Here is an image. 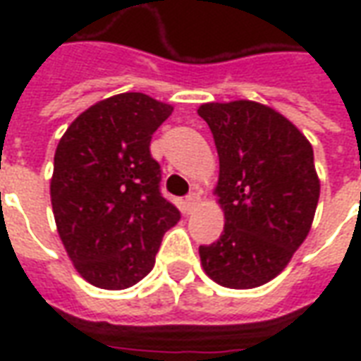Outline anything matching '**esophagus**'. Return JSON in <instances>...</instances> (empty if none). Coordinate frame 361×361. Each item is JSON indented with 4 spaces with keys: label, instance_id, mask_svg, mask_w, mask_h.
I'll list each match as a JSON object with an SVG mask.
<instances>
[{
    "label": "esophagus",
    "instance_id": "34e87169",
    "mask_svg": "<svg viewBox=\"0 0 361 361\" xmlns=\"http://www.w3.org/2000/svg\"><path fill=\"white\" fill-rule=\"evenodd\" d=\"M197 203H199V193H197V191H193V193H189V195L185 197V204H188L189 211H191Z\"/></svg>",
    "mask_w": 361,
    "mask_h": 361
}]
</instances>
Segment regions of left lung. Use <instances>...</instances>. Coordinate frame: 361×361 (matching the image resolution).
Instances as JSON below:
<instances>
[{
	"label": "left lung",
	"mask_w": 361,
	"mask_h": 361,
	"mask_svg": "<svg viewBox=\"0 0 361 361\" xmlns=\"http://www.w3.org/2000/svg\"><path fill=\"white\" fill-rule=\"evenodd\" d=\"M220 160L214 193L224 232L201 245V265L220 286L257 288L284 271L310 234L319 201L313 149L298 127L251 100L203 104Z\"/></svg>",
	"instance_id": "left-lung-1"
}]
</instances>
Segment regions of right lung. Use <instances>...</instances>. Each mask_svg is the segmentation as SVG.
Wrapping results in <instances>:
<instances>
[{
  "mask_svg": "<svg viewBox=\"0 0 361 361\" xmlns=\"http://www.w3.org/2000/svg\"><path fill=\"white\" fill-rule=\"evenodd\" d=\"M172 106L142 92L96 102L67 127L54 157L51 209L67 255L92 286L123 290L154 267L180 211L160 193L150 139Z\"/></svg>",
  "mask_w": 361,
  "mask_h": 361,
  "instance_id": "1",
  "label": "right lung"
}]
</instances>
